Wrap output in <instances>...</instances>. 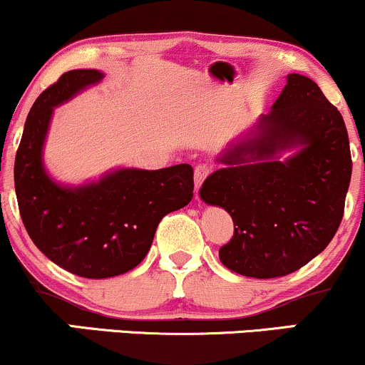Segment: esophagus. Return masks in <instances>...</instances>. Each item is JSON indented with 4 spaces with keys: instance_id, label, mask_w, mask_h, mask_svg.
<instances>
[{
    "instance_id": "1",
    "label": "esophagus",
    "mask_w": 365,
    "mask_h": 365,
    "mask_svg": "<svg viewBox=\"0 0 365 365\" xmlns=\"http://www.w3.org/2000/svg\"><path fill=\"white\" fill-rule=\"evenodd\" d=\"M211 166L209 165H199L195 166V171H194V183H195V190H199L200 185H202L204 180L207 178V175L211 173Z\"/></svg>"
}]
</instances>
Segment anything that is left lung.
I'll use <instances>...</instances> for the list:
<instances>
[{
	"instance_id": "8db88e82",
	"label": "left lung",
	"mask_w": 365,
	"mask_h": 365,
	"mask_svg": "<svg viewBox=\"0 0 365 365\" xmlns=\"http://www.w3.org/2000/svg\"><path fill=\"white\" fill-rule=\"evenodd\" d=\"M292 150L287 160L281 154ZM199 190L230 212L235 233L220 249L228 269L278 278L328 247L341 223L351 177L349 133L317 83L288 73L269 115L232 140Z\"/></svg>"
}]
</instances>
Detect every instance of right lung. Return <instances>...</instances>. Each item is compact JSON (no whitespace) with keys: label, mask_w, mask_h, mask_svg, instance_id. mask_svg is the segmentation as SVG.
Segmentation results:
<instances>
[{"label":"right lung","mask_w":365,"mask_h":365,"mask_svg":"<svg viewBox=\"0 0 365 365\" xmlns=\"http://www.w3.org/2000/svg\"><path fill=\"white\" fill-rule=\"evenodd\" d=\"M99 70H70L29 111L15 158L20 216L37 249L70 273L111 278L139 266L159 221L194 197V170L116 168L82 185H63L44 166L54 108L103 81Z\"/></svg>","instance_id":"obj_1"}]
</instances>
